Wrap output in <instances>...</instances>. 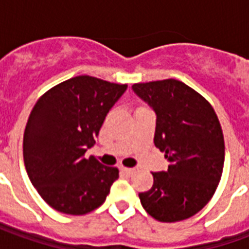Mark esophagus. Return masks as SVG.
Here are the masks:
<instances>
[{"instance_id":"34e87169","label":"esophagus","mask_w":249,"mask_h":249,"mask_svg":"<svg viewBox=\"0 0 249 249\" xmlns=\"http://www.w3.org/2000/svg\"><path fill=\"white\" fill-rule=\"evenodd\" d=\"M121 170H123V172H124L126 176H132V174L136 172V169H134V168H125V166L124 168H121Z\"/></svg>"}]
</instances>
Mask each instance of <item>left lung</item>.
Returning a JSON list of instances; mask_svg holds the SVG:
<instances>
[{
  "label": "left lung",
  "mask_w": 249,
  "mask_h": 249,
  "mask_svg": "<svg viewBox=\"0 0 249 249\" xmlns=\"http://www.w3.org/2000/svg\"><path fill=\"white\" fill-rule=\"evenodd\" d=\"M133 90L156 113L154 143L165 154L166 172L140 194L146 212L160 222L190 218L216 193L225 161L224 133L212 105L174 79L134 84Z\"/></svg>",
  "instance_id": "obj_1"
}]
</instances>
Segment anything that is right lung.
Segmentation results:
<instances>
[{
    "instance_id": "add662e5",
    "label": "right lung",
    "mask_w": 249,
    "mask_h": 249,
    "mask_svg": "<svg viewBox=\"0 0 249 249\" xmlns=\"http://www.w3.org/2000/svg\"><path fill=\"white\" fill-rule=\"evenodd\" d=\"M128 85L76 76L53 86L37 101L23 137L24 165L37 193L66 214L101 207L119 169L85 152L95 143L106 115Z\"/></svg>"
}]
</instances>
